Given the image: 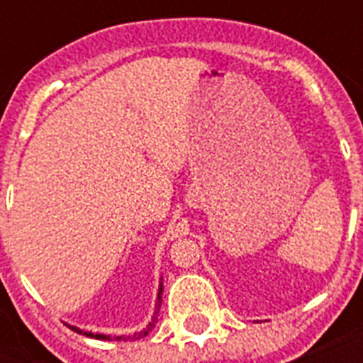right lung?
I'll return each instance as SVG.
<instances>
[{
	"label": "right lung",
	"mask_w": 363,
	"mask_h": 363,
	"mask_svg": "<svg viewBox=\"0 0 363 363\" xmlns=\"http://www.w3.org/2000/svg\"><path fill=\"white\" fill-rule=\"evenodd\" d=\"M158 299H162V288H160V292H158ZM158 307H160V303H158ZM154 315H156V313H154ZM156 320H158V318H156V316H154L152 318V322H150V324H148L147 328H145V330H143V332H139V333H133V335H118V337H115L116 341H135V339H141V337H145V335H148V332H152V328H154V324H156ZM71 330H73V332H77V333H84V335H86V337H96V339H107V341H111V335H101V333H96V335H94V333H90V332H82V330H79V328H73V326H69Z\"/></svg>",
	"instance_id": "1"
}]
</instances>
